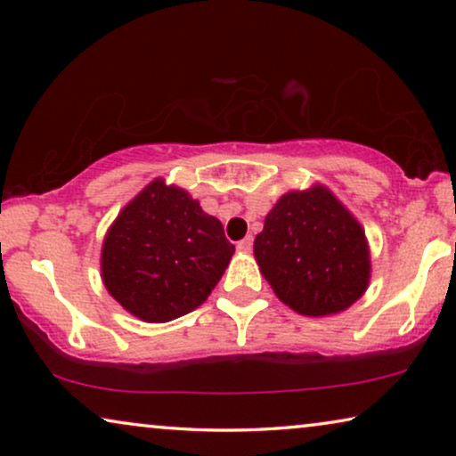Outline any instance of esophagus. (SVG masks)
I'll use <instances>...</instances> for the list:
<instances>
[{"mask_svg": "<svg viewBox=\"0 0 456 456\" xmlns=\"http://www.w3.org/2000/svg\"><path fill=\"white\" fill-rule=\"evenodd\" d=\"M236 248H239V253H251V248H253V236H247V239L239 240V245H236Z\"/></svg>", "mask_w": 456, "mask_h": 456, "instance_id": "34e87169", "label": "esophagus"}]
</instances>
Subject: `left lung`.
Instances as JSON below:
<instances>
[{"mask_svg": "<svg viewBox=\"0 0 456 456\" xmlns=\"http://www.w3.org/2000/svg\"><path fill=\"white\" fill-rule=\"evenodd\" d=\"M253 253L280 301L307 317L346 311L370 286L365 230L323 184L280 197Z\"/></svg>", "mask_w": 456, "mask_h": 456, "instance_id": "left-lung-1", "label": "left lung"}]
</instances>
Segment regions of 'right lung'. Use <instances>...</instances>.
Wrapping results in <instances>:
<instances>
[{
  "label": "right lung",
  "mask_w": 456,
  "mask_h": 456,
  "mask_svg": "<svg viewBox=\"0 0 456 456\" xmlns=\"http://www.w3.org/2000/svg\"><path fill=\"white\" fill-rule=\"evenodd\" d=\"M232 255L217 217L184 189L155 178L105 234L102 280L130 315L164 323L208 301Z\"/></svg>",
  "instance_id": "add662e5"
}]
</instances>
